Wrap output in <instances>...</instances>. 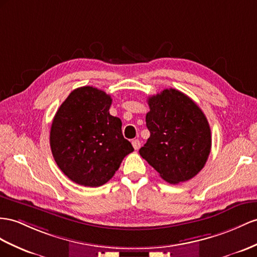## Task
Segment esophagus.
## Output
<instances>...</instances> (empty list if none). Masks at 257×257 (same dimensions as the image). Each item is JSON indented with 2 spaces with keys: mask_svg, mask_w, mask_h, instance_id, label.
I'll use <instances>...</instances> for the list:
<instances>
[{
  "mask_svg": "<svg viewBox=\"0 0 257 257\" xmlns=\"http://www.w3.org/2000/svg\"><path fill=\"white\" fill-rule=\"evenodd\" d=\"M133 147L135 148V150H139L140 149V147H141V142L138 140V139H136V140H133Z\"/></svg>",
  "mask_w": 257,
  "mask_h": 257,
  "instance_id": "obj_1",
  "label": "esophagus"
}]
</instances>
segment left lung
Returning <instances> with one entry per match:
<instances>
[{
    "label": "left lung",
    "instance_id": "8db88e82",
    "mask_svg": "<svg viewBox=\"0 0 257 257\" xmlns=\"http://www.w3.org/2000/svg\"><path fill=\"white\" fill-rule=\"evenodd\" d=\"M148 104L146 121L151 135L140 155L168 183L193 178L212 148L205 115L188 95L172 88L149 97Z\"/></svg>",
    "mask_w": 257,
    "mask_h": 257
}]
</instances>
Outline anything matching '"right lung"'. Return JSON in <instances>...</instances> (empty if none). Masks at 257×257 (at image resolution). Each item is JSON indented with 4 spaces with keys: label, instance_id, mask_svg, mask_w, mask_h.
<instances>
[{
    "label": "right lung",
    "instance_id": "obj_1",
    "mask_svg": "<svg viewBox=\"0 0 257 257\" xmlns=\"http://www.w3.org/2000/svg\"><path fill=\"white\" fill-rule=\"evenodd\" d=\"M110 95L85 85L70 92L52 122L50 146L62 172L78 185L100 187L134 151L121 120L109 114Z\"/></svg>",
    "mask_w": 257,
    "mask_h": 257
}]
</instances>
